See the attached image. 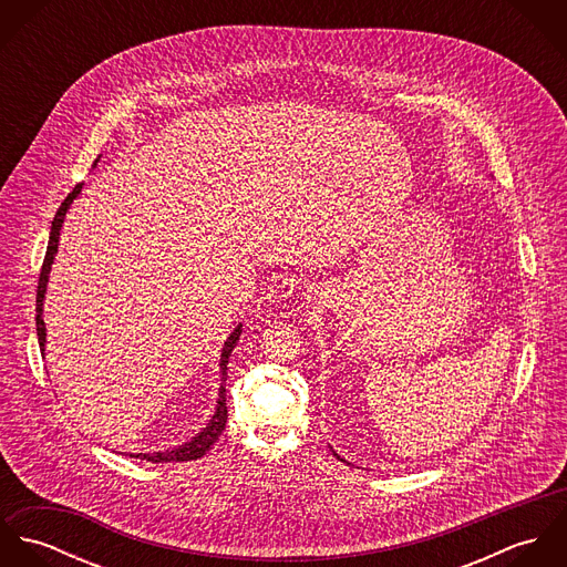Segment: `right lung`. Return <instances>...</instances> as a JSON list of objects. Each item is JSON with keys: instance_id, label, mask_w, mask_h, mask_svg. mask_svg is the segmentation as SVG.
Returning a JSON list of instances; mask_svg holds the SVG:
<instances>
[{"instance_id": "right-lung-1", "label": "right lung", "mask_w": 567, "mask_h": 567, "mask_svg": "<svg viewBox=\"0 0 567 567\" xmlns=\"http://www.w3.org/2000/svg\"><path fill=\"white\" fill-rule=\"evenodd\" d=\"M82 183H79L70 194L68 198L61 203L54 220H52V231H50V243H48V250H45V259H43V266H41V275H39V286H37V336H39V347L43 351V344H45V323L41 319V312H43V297H45V286H48V275H50V268H52V261H54V255L59 250V240H61V227H63V220H65V214L70 209V205L74 203V198L81 194ZM243 327V324H240ZM236 327L234 333L227 338L225 342V349H223V355H220V369H223V375H227V364H229V355L236 347V342L240 340V333L243 329ZM227 380V378H223ZM227 391L225 386H220V400L216 405V414L212 416V421L207 423V427L194 436L189 443L185 445H178L174 450H167V452H155V454H137V458H146L151 463H187V461H196L200 458L203 454H207V450L218 441V436L223 434L225 425H227ZM128 456H135V454H128Z\"/></svg>"}]
</instances>
